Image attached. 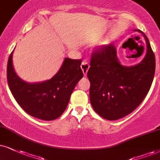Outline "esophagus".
I'll return each instance as SVG.
<instances>
[{
  "label": "esophagus",
  "mask_w": 160,
  "mask_h": 160,
  "mask_svg": "<svg viewBox=\"0 0 160 160\" xmlns=\"http://www.w3.org/2000/svg\"><path fill=\"white\" fill-rule=\"evenodd\" d=\"M81 68H82V71H83V73L84 76H86L87 73H88V71L89 70L90 68V65L87 62H83L81 64Z\"/></svg>",
  "instance_id": "obj_1"
}]
</instances>
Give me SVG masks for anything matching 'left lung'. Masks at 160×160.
I'll return each mask as SVG.
<instances>
[{"mask_svg": "<svg viewBox=\"0 0 160 160\" xmlns=\"http://www.w3.org/2000/svg\"><path fill=\"white\" fill-rule=\"evenodd\" d=\"M146 43V54L139 64L124 66L116 46L94 52L88 77L90 100L93 110L108 120H117L133 112L148 92L155 72L156 61L148 38L139 29Z\"/></svg>", "mask_w": 160, "mask_h": 160, "instance_id": "8db88e82", "label": "left lung"}]
</instances>
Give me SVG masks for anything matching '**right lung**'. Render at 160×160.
Wrapping results in <instances>:
<instances>
[{
  "instance_id": "obj_1",
  "label": "right lung",
  "mask_w": 160,
  "mask_h": 160,
  "mask_svg": "<svg viewBox=\"0 0 160 160\" xmlns=\"http://www.w3.org/2000/svg\"><path fill=\"white\" fill-rule=\"evenodd\" d=\"M12 51L7 64V82L15 99L27 113L37 119L51 121L66 110L70 96L83 72L81 60L65 58L50 79L29 83L21 79L12 63Z\"/></svg>"
}]
</instances>
